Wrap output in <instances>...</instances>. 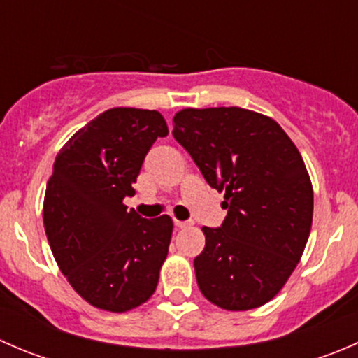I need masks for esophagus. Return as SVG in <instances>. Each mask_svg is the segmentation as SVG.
<instances>
[{
    "mask_svg": "<svg viewBox=\"0 0 358 358\" xmlns=\"http://www.w3.org/2000/svg\"><path fill=\"white\" fill-rule=\"evenodd\" d=\"M175 225L178 227V229H187V227L192 225V222H189V220H187V222H182V220H175Z\"/></svg>",
    "mask_w": 358,
    "mask_h": 358,
    "instance_id": "esophagus-1",
    "label": "esophagus"
}]
</instances>
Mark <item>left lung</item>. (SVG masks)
<instances>
[{
    "label": "left lung",
    "instance_id": "8db88e82",
    "mask_svg": "<svg viewBox=\"0 0 358 358\" xmlns=\"http://www.w3.org/2000/svg\"><path fill=\"white\" fill-rule=\"evenodd\" d=\"M173 124L229 209L222 227H202L206 246L194 259L199 289L220 308H258L282 289L312 229L301 154L273 119L241 107L183 109Z\"/></svg>",
    "mask_w": 358,
    "mask_h": 358
}]
</instances>
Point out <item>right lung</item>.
<instances>
[{"instance_id": "obj_1", "label": "right lung", "mask_w": 358, "mask_h": 358, "mask_svg": "<svg viewBox=\"0 0 358 358\" xmlns=\"http://www.w3.org/2000/svg\"><path fill=\"white\" fill-rule=\"evenodd\" d=\"M168 135L157 110L115 107L62 147L45 194V232L69 284L93 306L128 312L156 291L173 222L142 218L122 199L157 138Z\"/></svg>"}]
</instances>
